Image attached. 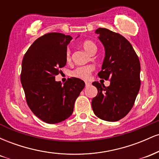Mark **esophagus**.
<instances>
[{
  "mask_svg": "<svg viewBox=\"0 0 159 159\" xmlns=\"http://www.w3.org/2000/svg\"><path fill=\"white\" fill-rule=\"evenodd\" d=\"M90 83H88V82H85V86H86V87H89V86H90Z\"/></svg>",
  "mask_w": 159,
  "mask_h": 159,
  "instance_id": "1",
  "label": "esophagus"
}]
</instances>
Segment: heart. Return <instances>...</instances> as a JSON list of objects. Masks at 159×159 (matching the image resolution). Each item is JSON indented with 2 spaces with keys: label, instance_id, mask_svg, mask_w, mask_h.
<instances>
[{
  "label": "heart",
  "instance_id": "1",
  "mask_svg": "<svg viewBox=\"0 0 159 159\" xmlns=\"http://www.w3.org/2000/svg\"><path fill=\"white\" fill-rule=\"evenodd\" d=\"M82 48L85 51L87 54H90L91 53L93 52H96V45H95L93 42L90 41V40H87V41L83 42L81 44ZM71 52L68 48L66 51V57L67 61H69L71 57ZM93 66H81L78 67L75 69H74L72 72V76L75 78H80V79H87L90 77L91 72L93 71Z\"/></svg>",
  "mask_w": 159,
  "mask_h": 159
}]
</instances>
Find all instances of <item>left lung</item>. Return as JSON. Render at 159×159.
<instances>
[{
  "label": "left lung",
  "mask_w": 159,
  "mask_h": 159,
  "mask_svg": "<svg viewBox=\"0 0 159 159\" xmlns=\"http://www.w3.org/2000/svg\"><path fill=\"white\" fill-rule=\"evenodd\" d=\"M105 55L98 77L110 79V86L93 82L98 94L92 100L95 115L109 122L118 121L131 111L140 87V65L132 45L119 34L99 27L96 30Z\"/></svg>",
  "instance_id": "obj_1"
}]
</instances>
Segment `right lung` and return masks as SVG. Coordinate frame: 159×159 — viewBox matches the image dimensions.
<instances>
[{
  "instance_id": "1",
  "label": "right lung",
  "mask_w": 159,
  "mask_h": 159,
  "mask_svg": "<svg viewBox=\"0 0 159 159\" xmlns=\"http://www.w3.org/2000/svg\"><path fill=\"white\" fill-rule=\"evenodd\" d=\"M72 39L61 33L45 34L34 42L21 63V82L27 105L37 117L49 124L72 114L75 102L85 87L77 78H69L63 84L55 81L60 69L66 64L67 45Z\"/></svg>"
}]
</instances>
